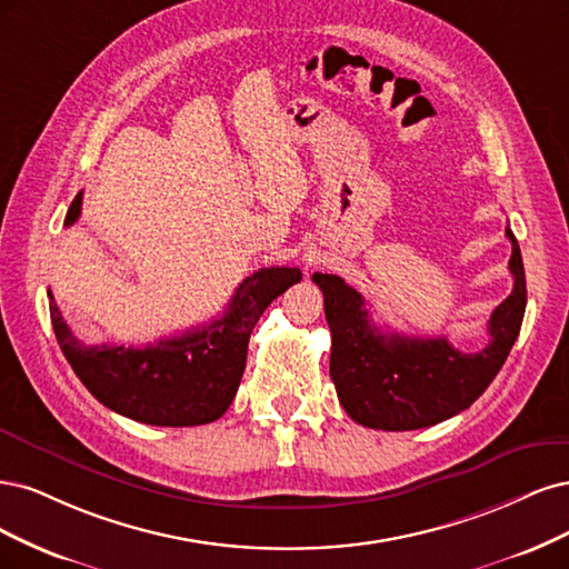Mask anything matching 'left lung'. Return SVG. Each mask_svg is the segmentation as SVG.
Wrapping results in <instances>:
<instances>
[{"label":"left lung","mask_w":569,"mask_h":569,"mask_svg":"<svg viewBox=\"0 0 569 569\" xmlns=\"http://www.w3.org/2000/svg\"><path fill=\"white\" fill-rule=\"evenodd\" d=\"M512 243L508 269L512 292L491 311L489 345L480 352L453 350L447 338H409L382 333L371 321L361 292L333 273H315L323 292L331 328V378L342 409L359 426L373 430H418L461 413L497 378L518 340L525 305V267Z\"/></svg>","instance_id":"obj_1"}]
</instances>
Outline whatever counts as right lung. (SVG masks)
<instances>
[{"mask_svg":"<svg viewBox=\"0 0 569 569\" xmlns=\"http://www.w3.org/2000/svg\"><path fill=\"white\" fill-rule=\"evenodd\" d=\"M82 191L66 227L78 222ZM302 279L298 267H267L236 288L229 309L208 326L162 338L156 345H82L49 292V315L61 352L84 388L103 407L160 428H189L224 416L246 371L248 340L262 311Z\"/></svg>","mask_w":569,"mask_h":569,"instance_id":"right-lung-1","label":"right lung"}]
</instances>
